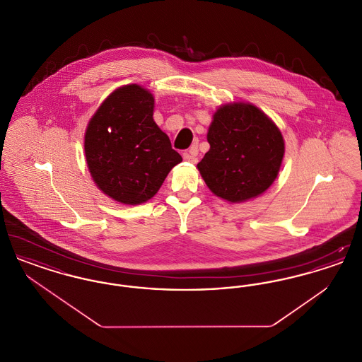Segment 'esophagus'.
Returning <instances> with one entry per match:
<instances>
[{
  "label": "esophagus",
  "instance_id": "34e87169",
  "mask_svg": "<svg viewBox=\"0 0 362 362\" xmlns=\"http://www.w3.org/2000/svg\"><path fill=\"white\" fill-rule=\"evenodd\" d=\"M198 146L197 145H192L191 148H189V151H186L185 153H183V158L186 160V161H189V163H197L198 161Z\"/></svg>",
  "mask_w": 362,
  "mask_h": 362
}]
</instances>
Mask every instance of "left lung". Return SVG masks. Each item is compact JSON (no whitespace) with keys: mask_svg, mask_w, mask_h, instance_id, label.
Wrapping results in <instances>:
<instances>
[{"mask_svg":"<svg viewBox=\"0 0 362 362\" xmlns=\"http://www.w3.org/2000/svg\"><path fill=\"white\" fill-rule=\"evenodd\" d=\"M207 142L210 149L197 167L210 191L230 204L269 189L285 153L276 123L250 103L221 105L209 126Z\"/></svg>","mask_w":362,"mask_h":362,"instance_id":"1","label":"left lung"}]
</instances>
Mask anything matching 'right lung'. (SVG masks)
Segmentation results:
<instances>
[{
	"label": "right lung",
	"instance_id": "obj_1",
	"mask_svg": "<svg viewBox=\"0 0 362 362\" xmlns=\"http://www.w3.org/2000/svg\"><path fill=\"white\" fill-rule=\"evenodd\" d=\"M153 95L137 84L115 89L88 123L86 158L96 186L124 205L151 199L182 156L153 121Z\"/></svg>",
	"mask_w": 362,
	"mask_h": 362
}]
</instances>
